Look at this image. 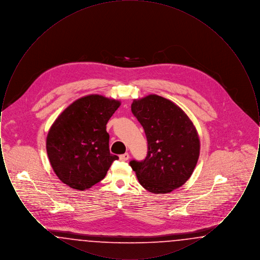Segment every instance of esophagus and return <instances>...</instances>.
<instances>
[{
    "label": "esophagus",
    "instance_id": "1",
    "mask_svg": "<svg viewBox=\"0 0 260 260\" xmlns=\"http://www.w3.org/2000/svg\"><path fill=\"white\" fill-rule=\"evenodd\" d=\"M120 160L121 161H127L129 159V154L128 153H124L123 155H120Z\"/></svg>",
    "mask_w": 260,
    "mask_h": 260
}]
</instances>
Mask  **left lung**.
Instances as JSON below:
<instances>
[{
  "instance_id": "1",
  "label": "left lung",
  "mask_w": 260,
  "mask_h": 260,
  "mask_svg": "<svg viewBox=\"0 0 260 260\" xmlns=\"http://www.w3.org/2000/svg\"><path fill=\"white\" fill-rule=\"evenodd\" d=\"M132 112L143 126L148 143L144 160L129 161L139 183L155 194L183 185L200 155L198 133L185 112L156 94L134 100Z\"/></svg>"
}]
</instances>
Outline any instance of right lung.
I'll return each instance as SVG.
<instances>
[{
    "label": "right lung",
    "mask_w": 260,
    "mask_h": 260,
    "mask_svg": "<svg viewBox=\"0 0 260 260\" xmlns=\"http://www.w3.org/2000/svg\"><path fill=\"white\" fill-rule=\"evenodd\" d=\"M121 102L99 94L78 99L52 124L47 152L57 177L66 185L86 190L101 181L119 159L109 150L106 124Z\"/></svg>",
    "instance_id": "obj_1"
}]
</instances>
